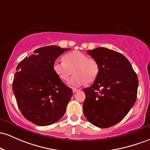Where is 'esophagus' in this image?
Here are the masks:
<instances>
[{
  "mask_svg": "<svg viewBox=\"0 0 150 150\" xmlns=\"http://www.w3.org/2000/svg\"><path fill=\"white\" fill-rule=\"evenodd\" d=\"M78 90H79V89H76V88H73V89H72V92H73L74 93H76V92L78 91Z\"/></svg>",
  "mask_w": 150,
  "mask_h": 150,
  "instance_id": "obj_1",
  "label": "esophagus"
}]
</instances>
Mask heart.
Here are the masks:
<instances>
[{
  "instance_id": "obj_1",
  "label": "heart",
  "mask_w": 150,
  "mask_h": 150,
  "mask_svg": "<svg viewBox=\"0 0 150 150\" xmlns=\"http://www.w3.org/2000/svg\"><path fill=\"white\" fill-rule=\"evenodd\" d=\"M63 61L57 60L53 62L52 69L61 80L66 81L72 74L75 75L69 81L72 87H79L86 83L95 81L99 73V65L96 60L75 50L64 55Z\"/></svg>"
}]
</instances>
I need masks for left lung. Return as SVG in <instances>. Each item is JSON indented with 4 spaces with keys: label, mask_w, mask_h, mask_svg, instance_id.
<instances>
[{
    "label": "left lung",
    "mask_w": 150,
    "mask_h": 150,
    "mask_svg": "<svg viewBox=\"0 0 150 150\" xmlns=\"http://www.w3.org/2000/svg\"><path fill=\"white\" fill-rule=\"evenodd\" d=\"M99 65L93 85L84 89L83 113L93 125L107 128L120 122L137 99L138 78L123 55L105 47L88 50Z\"/></svg>",
    "instance_id": "8db88e82"
}]
</instances>
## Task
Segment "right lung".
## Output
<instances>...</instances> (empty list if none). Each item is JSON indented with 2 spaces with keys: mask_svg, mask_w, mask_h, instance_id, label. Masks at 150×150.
I'll return each mask as SVG.
<instances>
[{
  "mask_svg": "<svg viewBox=\"0 0 150 150\" xmlns=\"http://www.w3.org/2000/svg\"><path fill=\"white\" fill-rule=\"evenodd\" d=\"M68 48L50 45L25 57L16 68L13 91L25 119L38 126L56 122L63 116L72 90L53 71L55 60Z\"/></svg>",
  "mask_w": 150,
  "mask_h": 150,
  "instance_id": "obj_1",
  "label": "right lung"
}]
</instances>
